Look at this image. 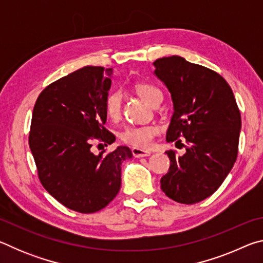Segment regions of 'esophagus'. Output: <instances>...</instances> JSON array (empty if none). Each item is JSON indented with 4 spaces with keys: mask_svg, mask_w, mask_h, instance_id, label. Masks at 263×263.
I'll list each match as a JSON object with an SVG mask.
<instances>
[{
    "mask_svg": "<svg viewBox=\"0 0 263 263\" xmlns=\"http://www.w3.org/2000/svg\"><path fill=\"white\" fill-rule=\"evenodd\" d=\"M132 154L135 158H144V157H148L151 155L149 151H145V149H141V148H138V147H133L132 148Z\"/></svg>",
    "mask_w": 263,
    "mask_h": 263,
    "instance_id": "esophagus-1",
    "label": "esophagus"
}]
</instances>
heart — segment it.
Masks as SVG:
<instances>
[{
    "label": "heart",
    "mask_w": 263,
    "mask_h": 263,
    "mask_svg": "<svg viewBox=\"0 0 263 263\" xmlns=\"http://www.w3.org/2000/svg\"><path fill=\"white\" fill-rule=\"evenodd\" d=\"M136 90L148 104L153 105L155 102L162 99V92L153 84L140 83L137 84ZM105 114L111 119H117L121 115L122 109V92L117 90L110 91L104 103ZM160 133L158 125H142V126H128L121 133L122 141L127 145L135 146L138 148H147L152 144L154 138Z\"/></svg>",
    "instance_id": "heart-1"
}]
</instances>
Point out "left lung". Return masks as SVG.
Returning <instances> with one entry per match:
<instances>
[{
    "label": "left lung",
    "mask_w": 263,
    "mask_h": 263,
    "mask_svg": "<svg viewBox=\"0 0 263 263\" xmlns=\"http://www.w3.org/2000/svg\"><path fill=\"white\" fill-rule=\"evenodd\" d=\"M153 65L174 105L166 140L185 141L182 157L166 152L171 167L161 189L175 202L198 203L219 188L237 160L241 116L232 89L215 70L179 55Z\"/></svg>",
    "instance_id": "8db88e82"
}]
</instances>
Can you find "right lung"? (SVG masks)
<instances>
[{"label":"right lung","mask_w":263,"mask_h":263,"mask_svg":"<svg viewBox=\"0 0 263 263\" xmlns=\"http://www.w3.org/2000/svg\"><path fill=\"white\" fill-rule=\"evenodd\" d=\"M112 69L86 66L57 80L35 101L29 145L38 177L47 193L70 210L100 211L121 189L124 160L131 149L91 152L92 142L108 146L116 137L104 127L105 99Z\"/></svg>","instance_id":"1"}]
</instances>
